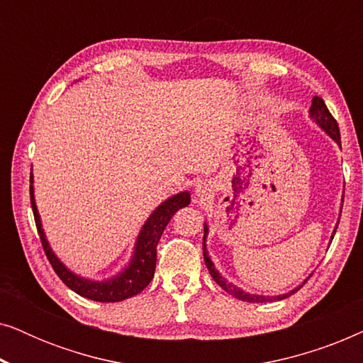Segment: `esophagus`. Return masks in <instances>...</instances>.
Here are the masks:
<instances>
[{
    "mask_svg": "<svg viewBox=\"0 0 363 363\" xmlns=\"http://www.w3.org/2000/svg\"><path fill=\"white\" fill-rule=\"evenodd\" d=\"M195 191H196V196H200V198L206 196L208 191H210V185H206V183H200V185H196Z\"/></svg>",
    "mask_w": 363,
    "mask_h": 363,
    "instance_id": "1",
    "label": "esophagus"
}]
</instances>
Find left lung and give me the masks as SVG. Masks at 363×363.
<instances>
[{"label":"left lung","mask_w":363,"mask_h":363,"mask_svg":"<svg viewBox=\"0 0 363 363\" xmlns=\"http://www.w3.org/2000/svg\"><path fill=\"white\" fill-rule=\"evenodd\" d=\"M309 116H311V118L312 121H314L317 125H319L322 130H324L327 135H329L332 140H334L337 145L340 147V132H339V125H337V122H335V118L332 117V113L329 112V108H327V106H325V102L322 101L320 97H314L312 99V106H311V108H309ZM344 201V200H342ZM340 213H342V208H340ZM340 220V218H339ZM337 226H339V221H337V225H335V228H334V233H332V236H330V240L332 238H334V235H335V230H337ZM203 231H205V235H203V257H205V264H206V267H208V271H210V274H211V277L213 279H215V282L220 287H223V289H225L228 294H231L233 297H236V299H240V301H245V302H272V301H282V299H286V297H289V296H292L294 294V292H297L302 287V284H306L307 282V279H309V277H306L304 279V282H302V284H299L297 287H294V289L292 291H289V292H286V294H279V296H259V294H250V292H246V291H242V289H240V287H236L235 284H233V282H228L225 277H223L221 274H220V271L216 269L215 267V264H213V261H211V257H210V255H208V250H206V238H208V225L205 223V226H203ZM312 276V274H311Z\"/></svg>","instance_id":"left-lung-1"}]
</instances>
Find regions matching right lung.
Returning a JSON list of instances; mask_svg holds the SVG:
<instances>
[{"mask_svg": "<svg viewBox=\"0 0 363 363\" xmlns=\"http://www.w3.org/2000/svg\"><path fill=\"white\" fill-rule=\"evenodd\" d=\"M29 193H31V206L39 238H41L44 252H46L48 259L51 262L52 269L56 271V274L61 277V281L69 287V289L77 292L79 296L87 297V299L97 302L125 301L128 297L137 296L138 292H142L148 284H150L153 274H155L157 245L163 235V230L167 228L168 221L172 220V216L175 215L180 208L190 205L191 200L190 193L180 191L160 203V205L152 211V215L147 218V221L143 223L142 230L137 236L135 246H133V255L130 257V261H128V264L123 267L121 272H117L116 276H111L108 279L104 281H96L72 272L56 255H54L52 247L49 245L46 235H44L41 216H39L36 200H34L33 172Z\"/></svg>", "mask_w": 363, "mask_h": 363, "instance_id": "1", "label": "right lung"}]
</instances>
